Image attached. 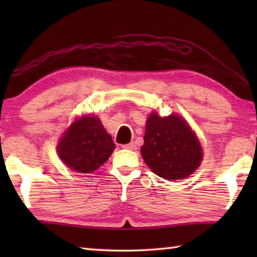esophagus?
Instances as JSON below:
<instances>
[{"instance_id": "34e87169", "label": "esophagus", "mask_w": 257, "mask_h": 257, "mask_svg": "<svg viewBox=\"0 0 257 257\" xmlns=\"http://www.w3.org/2000/svg\"><path fill=\"white\" fill-rule=\"evenodd\" d=\"M123 149H127V150H136L137 149V146H136V144H135V143L133 142V143H129V144H125V145H123L122 146Z\"/></svg>"}]
</instances>
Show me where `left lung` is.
<instances>
[{"label": "left lung", "instance_id": "left-lung-1", "mask_svg": "<svg viewBox=\"0 0 257 257\" xmlns=\"http://www.w3.org/2000/svg\"><path fill=\"white\" fill-rule=\"evenodd\" d=\"M141 152L151 170L167 180L188 177L198 168L203 156L196 135L181 116L162 118L158 113H152L146 121Z\"/></svg>", "mask_w": 257, "mask_h": 257}]
</instances>
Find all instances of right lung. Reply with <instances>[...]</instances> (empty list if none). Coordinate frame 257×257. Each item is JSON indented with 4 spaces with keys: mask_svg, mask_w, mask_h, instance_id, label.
I'll return each instance as SVG.
<instances>
[{
    "mask_svg": "<svg viewBox=\"0 0 257 257\" xmlns=\"http://www.w3.org/2000/svg\"><path fill=\"white\" fill-rule=\"evenodd\" d=\"M114 147L99 119L86 115L69 127L59 143L58 153L71 170L89 173L106 162Z\"/></svg>",
    "mask_w": 257,
    "mask_h": 257,
    "instance_id": "obj_1",
    "label": "right lung"
}]
</instances>
